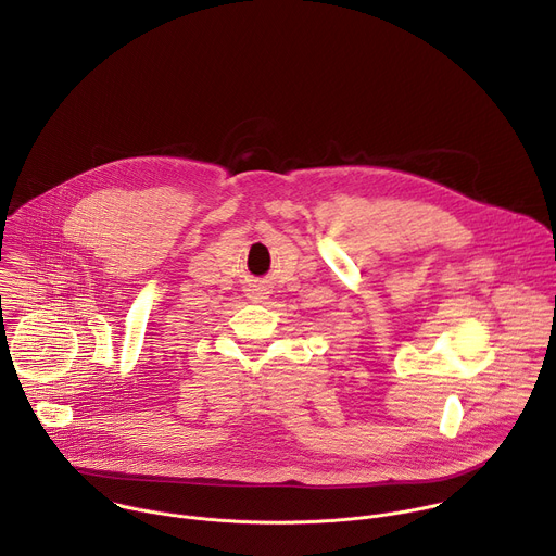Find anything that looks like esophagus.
<instances>
[{"instance_id":"obj_1","label":"esophagus","mask_w":556,"mask_h":556,"mask_svg":"<svg viewBox=\"0 0 556 556\" xmlns=\"http://www.w3.org/2000/svg\"><path fill=\"white\" fill-rule=\"evenodd\" d=\"M255 299H262V296H260V294H257V296H255Z\"/></svg>"}]
</instances>
